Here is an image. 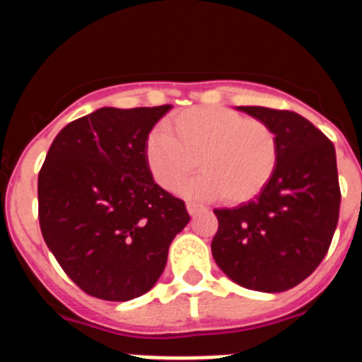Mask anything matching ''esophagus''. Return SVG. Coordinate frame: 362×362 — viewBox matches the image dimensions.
Returning a JSON list of instances; mask_svg holds the SVG:
<instances>
[{"label": "esophagus", "instance_id": "obj_1", "mask_svg": "<svg viewBox=\"0 0 362 362\" xmlns=\"http://www.w3.org/2000/svg\"><path fill=\"white\" fill-rule=\"evenodd\" d=\"M187 210H188V214H190V216H197V214L203 212L204 209L197 203H187Z\"/></svg>", "mask_w": 362, "mask_h": 362}]
</instances>
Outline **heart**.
<instances>
[{"label":"heart","mask_w":362,"mask_h":362,"mask_svg":"<svg viewBox=\"0 0 362 362\" xmlns=\"http://www.w3.org/2000/svg\"><path fill=\"white\" fill-rule=\"evenodd\" d=\"M145 163L156 183L168 192L183 187L197 168L203 174L185 187L196 199L239 204L267 188L279 163V139L270 124L225 107H196L158 127L145 145Z\"/></svg>","instance_id":"heart-1"}]
</instances>
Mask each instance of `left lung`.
Instances as JSON below:
<instances>
[{
    "label": "left lung",
    "instance_id": "8db88e82",
    "mask_svg": "<svg viewBox=\"0 0 362 362\" xmlns=\"http://www.w3.org/2000/svg\"><path fill=\"white\" fill-rule=\"evenodd\" d=\"M238 110L274 129L279 163L254 201L214 210L219 228L212 255L233 283L257 292H284L305 281L330 248L341 204L335 148L296 112Z\"/></svg>",
    "mask_w": 362,
    "mask_h": 362
}]
</instances>
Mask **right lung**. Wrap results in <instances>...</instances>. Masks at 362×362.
I'll use <instances>...</instances> for the list:
<instances>
[{"instance_id":"right-lung-1","label":"right lung","mask_w":362,"mask_h":362,"mask_svg":"<svg viewBox=\"0 0 362 362\" xmlns=\"http://www.w3.org/2000/svg\"><path fill=\"white\" fill-rule=\"evenodd\" d=\"M170 108H98L66 124L45 158L41 233L88 296L130 300L148 292L190 221L183 201L163 190L145 163L150 130Z\"/></svg>"}]
</instances>
